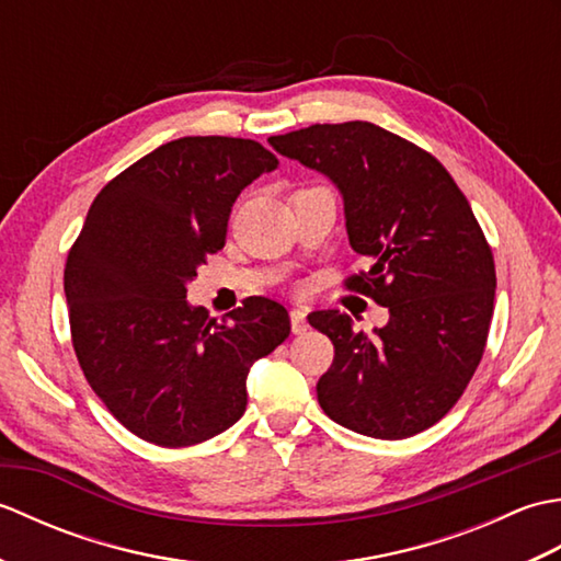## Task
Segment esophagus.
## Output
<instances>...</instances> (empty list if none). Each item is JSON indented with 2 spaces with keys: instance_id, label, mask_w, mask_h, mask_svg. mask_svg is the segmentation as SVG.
<instances>
[{
  "instance_id": "34e87169",
  "label": "esophagus",
  "mask_w": 561,
  "mask_h": 561,
  "mask_svg": "<svg viewBox=\"0 0 561 561\" xmlns=\"http://www.w3.org/2000/svg\"><path fill=\"white\" fill-rule=\"evenodd\" d=\"M306 330H308L306 311H304V308H294V311H291V332H294V335H304Z\"/></svg>"
}]
</instances>
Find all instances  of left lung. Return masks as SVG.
Instances as JSON below:
<instances>
[{"label":"left lung","mask_w":561,"mask_h":561,"mask_svg":"<svg viewBox=\"0 0 561 561\" xmlns=\"http://www.w3.org/2000/svg\"><path fill=\"white\" fill-rule=\"evenodd\" d=\"M270 145L340 187L350 243L374 262L344 287L390 313L374 335L337 311L308 316L335 347L320 408L374 438L434 426L478 371L494 313V255L468 197L436 157L374 123L311 125Z\"/></svg>","instance_id":"obj_1"}]
</instances>
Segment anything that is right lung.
Masks as SVG:
<instances>
[{"label":"right lung","instance_id":"1","mask_svg":"<svg viewBox=\"0 0 561 561\" xmlns=\"http://www.w3.org/2000/svg\"><path fill=\"white\" fill-rule=\"evenodd\" d=\"M260 141L183 137L105 185L69 248L71 344L105 408L135 436L195 446L241 420L245 378L289 337L287 308L248 296L221 320L185 284L226 243L241 190L277 169Z\"/></svg>","mask_w":561,"mask_h":561}]
</instances>
